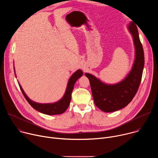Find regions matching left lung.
<instances>
[{"mask_svg": "<svg viewBox=\"0 0 158 158\" xmlns=\"http://www.w3.org/2000/svg\"><path fill=\"white\" fill-rule=\"evenodd\" d=\"M135 48V59L132 69L122 81L107 84L94 76L85 73L89 79L96 106L101 110L111 112L126 107L136 95L139 87L144 65V56L138 30L132 22L127 26Z\"/></svg>", "mask_w": 158, "mask_h": 158, "instance_id": "obj_1", "label": "left lung"}]
</instances>
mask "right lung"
<instances>
[{"mask_svg":"<svg viewBox=\"0 0 158 158\" xmlns=\"http://www.w3.org/2000/svg\"><path fill=\"white\" fill-rule=\"evenodd\" d=\"M82 74H83V73L81 69H79L77 71H76L71 76V77L68 81V83H67V88H66L64 96L59 101L54 103L41 104V103L35 102L32 101L26 94L23 89H22V87H21L19 83V85L22 94H24L27 102L34 109L41 112V113L47 114V115H57V114H60L64 113L67 109V107H69L71 102V94L73 92V90L74 89V85L76 82L77 81V80L79 78H80L82 76ZM15 76H16L15 73Z\"/></svg>","mask_w":158,"mask_h":158,"instance_id":"1","label":"right lung"}]
</instances>
